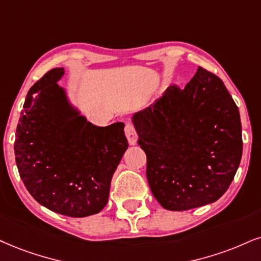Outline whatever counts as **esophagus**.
I'll return each mask as SVG.
<instances>
[{"label": "esophagus", "instance_id": "34e87169", "mask_svg": "<svg viewBox=\"0 0 261 261\" xmlns=\"http://www.w3.org/2000/svg\"><path fill=\"white\" fill-rule=\"evenodd\" d=\"M124 133L125 137H127L128 141H129L130 145H134L137 143V130L134 124L132 122H127L124 125Z\"/></svg>", "mask_w": 261, "mask_h": 261}]
</instances>
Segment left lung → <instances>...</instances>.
Listing matches in <instances>:
<instances>
[{"mask_svg": "<svg viewBox=\"0 0 261 261\" xmlns=\"http://www.w3.org/2000/svg\"><path fill=\"white\" fill-rule=\"evenodd\" d=\"M151 192L165 209L188 211L225 194L242 157L237 105L215 73L198 66L185 88L172 85L134 115Z\"/></svg>", "mask_w": 261, "mask_h": 261, "instance_id": "1", "label": "left lung"}]
</instances>
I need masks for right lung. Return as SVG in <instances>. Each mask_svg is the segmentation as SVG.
<instances>
[{
	"label": "right lung",
	"mask_w": 261,
	"mask_h": 261,
	"mask_svg": "<svg viewBox=\"0 0 261 261\" xmlns=\"http://www.w3.org/2000/svg\"><path fill=\"white\" fill-rule=\"evenodd\" d=\"M49 70L31 87L19 118L15 162L38 203L72 218L99 213L108 203L114 172L128 147L121 122L96 127L67 104Z\"/></svg>",
	"instance_id": "obj_1"
}]
</instances>
